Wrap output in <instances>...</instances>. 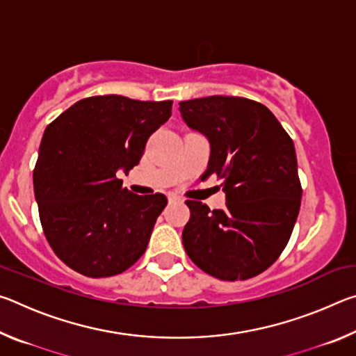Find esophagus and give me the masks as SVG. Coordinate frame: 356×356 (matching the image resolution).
I'll use <instances>...</instances> for the list:
<instances>
[{
  "instance_id": "esophagus-1",
  "label": "esophagus",
  "mask_w": 356,
  "mask_h": 356,
  "mask_svg": "<svg viewBox=\"0 0 356 356\" xmlns=\"http://www.w3.org/2000/svg\"><path fill=\"white\" fill-rule=\"evenodd\" d=\"M168 200H170V202H180V201H182V197L177 196V195H174V193H171V195L168 196Z\"/></svg>"
}]
</instances>
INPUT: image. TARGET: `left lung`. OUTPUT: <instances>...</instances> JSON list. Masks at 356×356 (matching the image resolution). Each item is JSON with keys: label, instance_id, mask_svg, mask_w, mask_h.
<instances>
[{"label": "left lung", "instance_id": "obj_1", "mask_svg": "<svg viewBox=\"0 0 356 356\" xmlns=\"http://www.w3.org/2000/svg\"><path fill=\"white\" fill-rule=\"evenodd\" d=\"M184 122L207 138V179L216 174L226 209L186 201V254L222 281H243L267 270L291 238L301 185L293 141L262 104L243 97L180 102Z\"/></svg>", "mask_w": 356, "mask_h": 356}]
</instances>
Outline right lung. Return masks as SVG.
<instances>
[{
	"mask_svg": "<svg viewBox=\"0 0 356 356\" xmlns=\"http://www.w3.org/2000/svg\"><path fill=\"white\" fill-rule=\"evenodd\" d=\"M172 100L122 95L78 100L42 136L34 196L48 243L72 270L106 278L131 267L147 248L168 200L138 196L118 171L140 163L147 138L171 118Z\"/></svg>",
	"mask_w": 356,
	"mask_h": 356,
	"instance_id": "obj_1",
	"label": "right lung"
}]
</instances>
